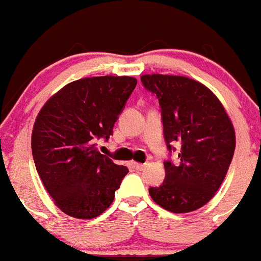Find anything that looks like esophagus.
<instances>
[{"label": "esophagus", "mask_w": 261, "mask_h": 261, "mask_svg": "<svg viewBox=\"0 0 261 261\" xmlns=\"http://www.w3.org/2000/svg\"><path fill=\"white\" fill-rule=\"evenodd\" d=\"M133 167L135 170H138V171H143L145 167L144 164H138V162H133Z\"/></svg>", "instance_id": "esophagus-1"}]
</instances>
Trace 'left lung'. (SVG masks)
Listing matches in <instances>:
<instances>
[{
  "label": "left lung",
  "mask_w": 261,
  "mask_h": 261,
  "mask_svg": "<svg viewBox=\"0 0 261 261\" xmlns=\"http://www.w3.org/2000/svg\"><path fill=\"white\" fill-rule=\"evenodd\" d=\"M140 80L158 99L170 157L176 150L172 145H180V164L165 161L164 182L150 187L149 194L165 210L191 213L220 188L234 154V128L204 85L182 75L144 74Z\"/></svg>",
  "instance_id": "left-lung-1"
}]
</instances>
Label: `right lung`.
<instances>
[{
  "mask_svg": "<svg viewBox=\"0 0 261 261\" xmlns=\"http://www.w3.org/2000/svg\"><path fill=\"white\" fill-rule=\"evenodd\" d=\"M136 86L134 77H91L68 84L36 118L32 154L46 191L75 219L103 214L127 174L96 148L108 140Z\"/></svg>",
  "mask_w": 261,
  "mask_h": 261,
  "instance_id": "add662e5",
  "label": "right lung"
}]
</instances>
